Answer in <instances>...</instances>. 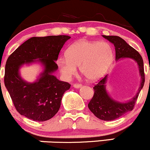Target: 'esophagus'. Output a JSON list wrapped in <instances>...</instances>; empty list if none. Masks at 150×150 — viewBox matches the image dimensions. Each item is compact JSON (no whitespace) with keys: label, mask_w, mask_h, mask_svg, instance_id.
I'll return each instance as SVG.
<instances>
[{"label":"esophagus","mask_w":150,"mask_h":150,"mask_svg":"<svg viewBox=\"0 0 150 150\" xmlns=\"http://www.w3.org/2000/svg\"><path fill=\"white\" fill-rule=\"evenodd\" d=\"M81 86L82 85L81 83H74V84L73 86L74 87V88H80V87H81Z\"/></svg>","instance_id":"1"}]
</instances>
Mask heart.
Masks as SVG:
<instances>
[{"label": "heart", "mask_w": 150, "mask_h": 150, "mask_svg": "<svg viewBox=\"0 0 150 150\" xmlns=\"http://www.w3.org/2000/svg\"><path fill=\"white\" fill-rule=\"evenodd\" d=\"M66 58L57 60L61 73L69 79L76 72L79 67L81 74L89 81H95L103 76L114 59L112 47L107 42L81 40L67 49Z\"/></svg>", "instance_id": "1"}]
</instances>
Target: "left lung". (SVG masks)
Returning a JSON list of instances; mask_svg holds the SVG:
<instances>
[{
    "instance_id": "left-lung-1",
    "label": "left lung",
    "mask_w": 150,
    "mask_h": 150,
    "mask_svg": "<svg viewBox=\"0 0 150 150\" xmlns=\"http://www.w3.org/2000/svg\"><path fill=\"white\" fill-rule=\"evenodd\" d=\"M103 38L107 39L112 42L115 49V59H119L120 58L133 59L137 62L139 66L142 82L137 94L130 101L127 103H119L113 100L107 93L105 90V83L106 82L107 76L99 80L98 82L94 86V93L91 100L88 104V108L98 118L103 120H113L118 118L125 114L126 112L133 110L135 103L144 83V71L143 59L137 50L127 44L123 39L118 36H105Z\"/></svg>"
}]
</instances>
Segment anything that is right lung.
Masks as SVG:
<instances>
[{
  "label": "right lung",
  "mask_w": 150,
  "mask_h": 150,
  "mask_svg": "<svg viewBox=\"0 0 150 150\" xmlns=\"http://www.w3.org/2000/svg\"><path fill=\"white\" fill-rule=\"evenodd\" d=\"M68 35L33 37L17 48L8 58L5 68L4 83L16 110L34 121H45L56 115L62 98L71 84L57 79L52 73L58 66L55 61ZM39 58L45 67L38 82H24L18 70L21 65Z\"/></svg>",
  "instance_id": "add662e5"
}]
</instances>
